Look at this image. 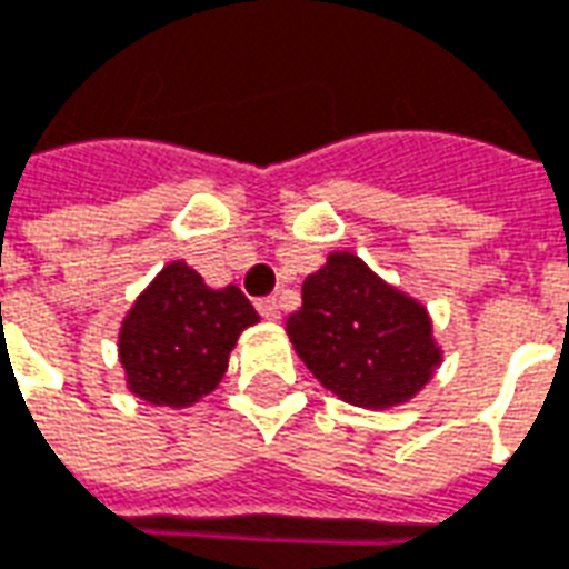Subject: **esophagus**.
<instances>
[{"instance_id": "34e87169", "label": "esophagus", "mask_w": 569, "mask_h": 569, "mask_svg": "<svg viewBox=\"0 0 569 569\" xmlns=\"http://www.w3.org/2000/svg\"><path fill=\"white\" fill-rule=\"evenodd\" d=\"M258 311L267 320H279L281 318V306H279V300H276V297H263V300H258Z\"/></svg>"}]
</instances>
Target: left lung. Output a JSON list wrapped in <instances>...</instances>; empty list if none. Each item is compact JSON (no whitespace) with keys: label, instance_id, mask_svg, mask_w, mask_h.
<instances>
[{"label":"left lung","instance_id":"obj_1","mask_svg":"<svg viewBox=\"0 0 569 569\" xmlns=\"http://www.w3.org/2000/svg\"><path fill=\"white\" fill-rule=\"evenodd\" d=\"M288 336L306 369L357 408L413 399L441 366L429 311L350 251L330 254L302 281Z\"/></svg>","mask_w":569,"mask_h":569}]
</instances>
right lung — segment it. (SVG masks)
Here are the masks:
<instances>
[{"instance_id": "1", "label": "right lung", "mask_w": 569, "mask_h": 569, "mask_svg": "<svg viewBox=\"0 0 569 569\" xmlns=\"http://www.w3.org/2000/svg\"><path fill=\"white\" fill-rule=\"evenodd\" d=\"M251 323L258 311L242 290H212L200 272L173 260L122 320L119 362L128 390L152 405H194L219 387L239 332Z\"/></svg>"}]
</instances>
